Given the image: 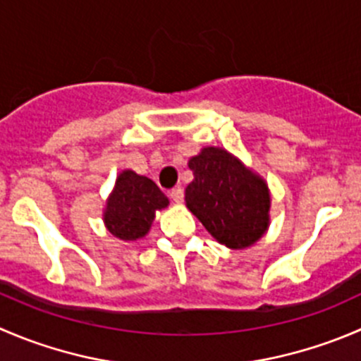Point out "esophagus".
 Instances as JSON below:
<instances>
[{
    "label": "esophagus",
    "instance_id": "obj_1",
    "mask_svg": "<svg viewBox=\"0 0 361 361\" xmlns=\"http://www.w3.org/2000/svg\"><path fill=\"white\" fill-rule=\"evenodd\" d=\"M169 197L173 199L174 202H181L183 201V190H181V188H173V190L169 192Z\"/></svg>",
    "mask_w": 361,
    "mask_h": 361
}]
</instances>
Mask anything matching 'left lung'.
<instances>
[{
	"mask_svg": "<svg viewBox=\"0 0 361 361\" xmlns=\"http://www.w3.org/2000/svg\"><path fill=\"white\" fill-rule=\"evenodd\" d=\"M188 167L194 180L185 188V202L206 231L229 248L254 245L269 226L266 181L215 146L202 148Z\"/></svg>",
	"mask_w": 361,
	"mask_h": 361,
	"instance_id": "1",
	"label": "left lung"
}]
</instances>
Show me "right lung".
<instances>
[{"mask_svg": "<svg viewBox=\"0 0 361 361\" xmlns=\"http://www.w3.org/2000/svg\"><path fill=\"white\" fill-rule=\"evenodd\" d=\"M167 204L169 199L155 181L125 169L116 178V185L107 199L104 224L120 240H139L148 234L155 212L167 208Z\"/></svg>", "mask_w": 361, "mask_h": 361, "instance_id": "add662e5", "label": "right lung"}]
</instances>
